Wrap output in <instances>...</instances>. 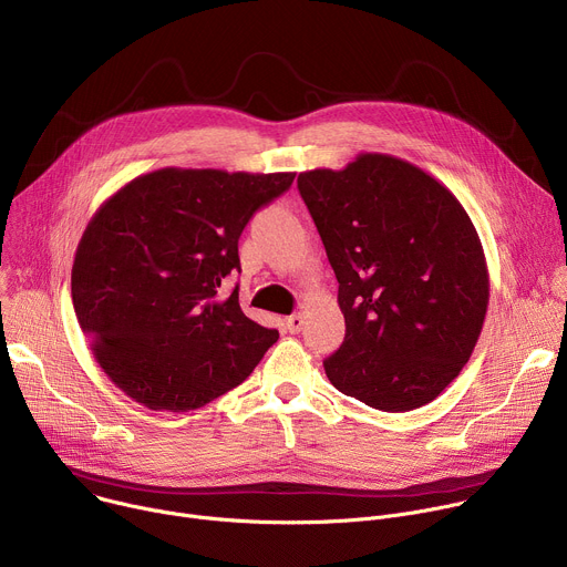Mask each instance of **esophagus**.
Listing matches in <instances>:
<instances>
[{
  "mask_svg": "<svg viewBox=\"0 0 567 567\" xmlns=\"http://www.w3.org/2000/svg\"><path fill=\"white\" fill-rule=\"evenodd\" d=\"M302 316L300 313H291L287 320H285V328L291 332V334H298L302 330Z\"/></svg>",
  "mask_w": 567,
  "mask_h": 567,
  "instance_id": "34e87169",
  "label": "esophagus"
}]
</instances>
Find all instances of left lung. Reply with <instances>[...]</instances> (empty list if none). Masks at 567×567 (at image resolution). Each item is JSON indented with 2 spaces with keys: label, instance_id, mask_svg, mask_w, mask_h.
I'll use <instances>...</instances> for the list:
<instances>
[{
  "label": "left lung",
  "instance_id": "left-lung-1",
  "mask_svg": "<svg viewBox=\"0 0 567 567\" xmlns=\"http://www.w3.org/2000/svg\"><path fill=\"white\" fill-rule=\"evenodd\" d=\"M339 280L337 390L385 413L433 401L468 361L489 305L480 237L455 195L409 161L365 152L298 175Z\"/></svg>",
  "mask_w": 567,
  "mask_h": 567
}]
</instances>
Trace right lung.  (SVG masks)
I'll return each instance as SVG.
<instances>
[{"label": "right lung", "instance_id": "add662e5", "mask_svg": "<svg viewBox=\"0 0 567 567\" xmlns=\"http://www.w3.org/2000/svg\"><path fill=\"white\" fill-rule=\"evenodd\" d=\"M161 168L112 195L80 239L71 298L103 372L150 411L188 413L245 381L278 330L239 307L237 239L293 182Z\"/></svg>", "mask_w": 567, "mask_h": 567}]
</instances>
